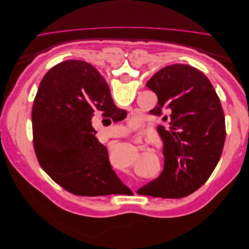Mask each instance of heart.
<instances>
[{
    "instance_id": "obj_1",
    "label": "heart",
    "mask_w": 249,
    "mask_h": 249,
    "mask_svg": "<svg viewBox=\"0 0 249 249\" xmlns=\"http://www.w3.org/2000/svg\"><path fill=\"white\" fill-rule=\"evenodd\" d=\"M139 123H140V118L139 117H133L131 120H130V124L133 127H137L139 126Z\"/></svg>"
}]
</instances>
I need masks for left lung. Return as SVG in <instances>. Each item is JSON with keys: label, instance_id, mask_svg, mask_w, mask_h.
Masks as SVG:
<instances>
[{"label": "left lung", "instance_id": "1", "mask_svg": "<svg viewBox=\"0 0 249 249\" xmlns=\"http://www.w3.org/2000/svg\"><path fill=\"white\" fill-rule=\"evenodd\" d=\"M146 87L158 97L150 114L163 116L167 126H157L164 144L162 173L139 190L155 197L187 196L207 182L222 154L225 122L219 97L205 74L185 64L164 67Z\"/></svg>", "mask_w": 249, "mask_h": 249}]
</instances>
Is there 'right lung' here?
I'll return each mask as SVG.
<instances>
[{"mask_svg": "<svg viewBox=\"0 0 249 249\" xmlns=\"http://www.w3.org/2000/svg\"><path fill=\"white\" fill-rule=\"evenodd\" d=\"M120 122L126 111L113 102L107 82L81 60L57 64L43 77L32 109L36 157L53 180L81 196L122 194L126 186L112 169L92 122Z\"/></svg>", "mask_w": 249, "mask_h": 249, "instance_id": "add662e5", "label": "right lung"}]
</instances>
